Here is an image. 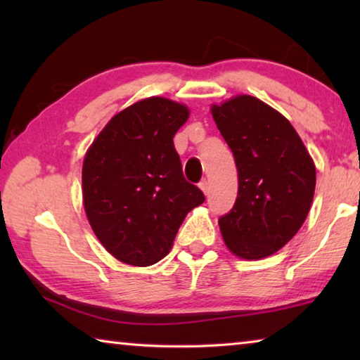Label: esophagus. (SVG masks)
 <instances>
[{
    "instance_id": "obj_1",
    "label": "esophagus",
    "mask_w": 360,
    "mask_h": 360,
    "mask_svg": "<svg viewBox=\"0 0 360 360\" xmlns=\"http://www.w3.org/2000/svg\"><path fill=\"white\" fill-rule=\"evenodd\" d=\"M200 188H202L205 195L210 193V182L208 181H202L200 182Z\"/></svg>"
}]
</instances>
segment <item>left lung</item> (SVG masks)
<instances>
[{"label": "left lung", "mask_w": 360, "mask_h": 360, "mask_svg": "<svg viewBox=\"0 0 360 360\" xmlns=\"http://www.w3.org/2000/svg\"><path fill=\"white\" fill-rule=\"evenodd\" d=\"M233 152L238 195L219 219L222 238L235 255L257 260L279 251L311 208L316 168L290 122L251 95L211 106Z\"/></svg>", "instance_id": "1"}]
</instances>
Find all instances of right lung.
Returning <instances> with one entry per match:
<instances>
[{"label": "right lung", "instance_id": "right-lung-1", "mask_svg": "<svg viewBox=\"0 0 360 360\" xmlns=\"http://www.w3.org/2000/svg\"><path fill=\"white\" fill-rule=\"evenodd\" d=\"M187 119L184 105L150 96L115 114L85 154V214L124 264L148 266L165 257L187 212L205 202L182 174L173 143Z\"/></svg>", "mask_w": 360, "mask_h": 360}]
</instances>
